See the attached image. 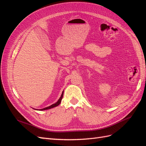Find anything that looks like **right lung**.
Returning <instances> with one entry per match:
<instances>
[{
  "label": "right lung",
  "instance_id": "add662e5",
  "mask_svg": "<svg viewBox=\"0 0 146 146\" xmlns=\"http://www.w3.org/2000/svg\"><path fill=\"white\" fill-rule=\"evenodd\" d=\"M63 92H64V91L62 92V94H61V97L60 98V99L58 100V101L56 102V103L54 104L51 105L50 106H49V107H46V108H44L42 109H40V110H39V111H43V110H48V109H50V108H52L54 107H57V106L59 105L61 103V100H62V98H63Z\"/></svg>",
  "mask_w": 146,
  "mask_h": 146
}]
</instances>
